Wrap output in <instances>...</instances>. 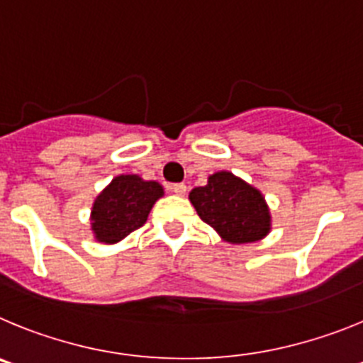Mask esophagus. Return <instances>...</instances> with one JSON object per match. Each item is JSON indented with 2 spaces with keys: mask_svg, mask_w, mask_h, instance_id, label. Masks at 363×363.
I'll return each mask as SVG.
<instances>
[{
  "mask_svg": "<svg viewBox=\"0 0 363 363\" xmlns=\"http://www.w3.org/2000/svg\"><path fill=\"white\" fill-rule=\"evenodd\" d=\"M169 189H172L175 195H184L186 189H188V188H186L184 182H175V184L169 186Z\"/></svg>",
  "mask_w": 363,
  "mask_h": 363,
  "instance_id": "34e87169",
  "label": "esophagus"
}]
</instances>
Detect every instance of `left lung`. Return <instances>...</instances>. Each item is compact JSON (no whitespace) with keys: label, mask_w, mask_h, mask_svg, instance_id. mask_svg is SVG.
Listing matches in <instances>:
<instances>
[{"label":"left lung","mask_w":363,"mask_h":363,"mask_svg":"<svg viewBox=\"0 0 363 363\" xmlns=\"http://www.w3.org/2000/svg\"><path fill=\"white\" fill-rule=\"evenodd\" d=\"M199 217L231 244L260 240L269 231V210L259 189L230 172L210 175L208 184L189 191Z\"/></svg>","instance_id":"8db88e82"}]
</instances>
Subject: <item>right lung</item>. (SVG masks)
Here are the masks:
<instances>
[{
	"label": "right lung",
	"mask_w": 363,
	"mask_h": 363,
	"mask_svg": "<svg viewBox=\"0 0 363 363\" xmlns=\"http://www.w3.org/2000/svg\"><path fill=\"white\" fill-rule=\"evenodd\" d=\"M162 195V186L143 181L137 175H119L96 199L92 208V230L99 242H119L139 230L148 218L152 206Z\"/></svg>",
	"instance_id": "obj_1"
}]
</instances>
